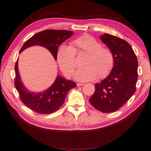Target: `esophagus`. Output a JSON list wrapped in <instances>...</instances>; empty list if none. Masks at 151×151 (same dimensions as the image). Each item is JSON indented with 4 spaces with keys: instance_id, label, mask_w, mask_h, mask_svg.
Returning <instances> with one entry per match:
<instances>
[{
    "instance_id": "obj_1",
    "label": "esophagus",
    "mask_w": 151,
    "mask_h": 151,
    "mask_svg": "<svg viewBox=\"0 0 151 151\" xmlns=\"http://www.w3.org/2000/svg\"><path fill=\"white\" fill-rule=\"evenodd\" d=\"M83 85H84V83H76L77 86H82Z\"/></svg>"
}]
</instances>
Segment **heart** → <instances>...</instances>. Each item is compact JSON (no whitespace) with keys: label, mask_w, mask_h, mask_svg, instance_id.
Returning a JSON list of instances; mask_svg holds the SVG:
<instances>
[{"label":"heart","mask_w":151,"mask_h":151,"mask_svg":"<svg viewBox=\"0 0 151 151\" xmlns=\"http://www.w3.org/2000/svg\"><path fill=\"white\" fill-rule=\"evenodd\" d=\"M72 47L61 45L57 51V60L62 71L67 76H71L76 64L75 52H84L87 57L83 66L75 73L73 77L80 82L92 81L96 78H104L113 68L114 57L112 52L102 47L101 43L89 35L77 37L71 42Z\"/></svg>","instance_id":"heart-1"}]
</instances>
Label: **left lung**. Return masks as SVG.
Here are the masks:
<instances>
[{"mask_svg":"<svg viewBox=\"0 0 151 151\" xmlns=\"http://www.w3.org/2000/svg\"><path fill=\"white\" fill-rule=\"evenodd\" d=\"M100 38L113 55V68L107 78L95 84L89 102L97 110L109 113L118 110L135 93L138 60L127 42L107 33Z\"/></svg>","mask_w":151,"mask_h":151,"instance_id":"obj_1","label":"left lung"}]
</instances>
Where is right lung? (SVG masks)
I'll return each instance as SVG.
<instances>
[{
    "label": "right lung",
    "instance_id": "obj_1",
    "mask_svg": "<svg viewBox=\"0 0 151 151\" xmlns=\"http://www.w3.org/2000/svg\"><path fill=\"white\" fill-rule=\"evenodd\" d=\"M73 31L67 30L46 29L38 33L27 40L20 49L19 53L33 45H40L51 52L57 60L58 47L62 42L71 37ZM15 86L22 102L31 110L40 114H50L58 109L64 102L69 91L75 87L76 83L58 75L54 83L42 92H31L24 86L20 78L18 60L15 67Z\"/></svg>",
    "mask_w": 151,
    "mask_h": 151
}]
</instances>
